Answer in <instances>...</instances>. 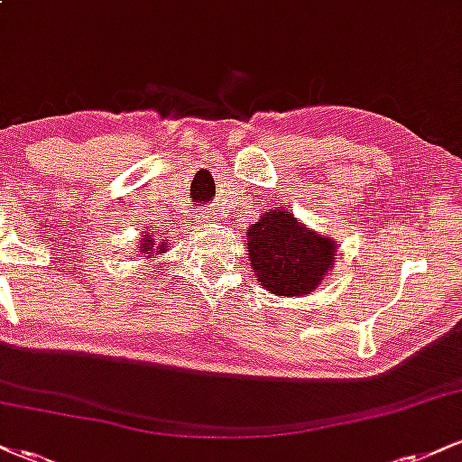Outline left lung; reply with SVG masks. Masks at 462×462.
I'll return each mask as SVG.
<instances>
[{"label": "left lung", "instance_id": "obj_1", "mask_svg": "<svg viewBox=\"0 0 462 462\" xmlns=\"http://www.w3.org/2000/svg\"><path fill=\"white\" fill-rule=\"evenodd\" d=\"M338 241L317 235L289 210L263 213L247 230V258L258 284L284 298L309 295L332 272Z\"/></svg>", "mask_w": 462, "mask_h": 462}]
</instances>
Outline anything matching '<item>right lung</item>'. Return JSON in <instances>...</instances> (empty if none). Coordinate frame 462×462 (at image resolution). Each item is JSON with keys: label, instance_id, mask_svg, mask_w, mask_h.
<instances>
[{"label": "right lung", "instance_id": "add662e5", "mask_svg": "<svg viewBox=\"0 0 462 462\" xmlns=\"http://www.w3.org/2000/svg\"><path fill=\"white\" fill-rule=\"evenodd\" d=\"M139 247H141L143 254H147V258H158V256H164V252L169 249V241H162V238H153L152 232H143Z\"/></svg>", "mask_w": 462, "mask_h": 462}]
</instances>
